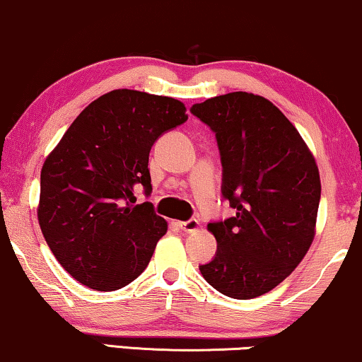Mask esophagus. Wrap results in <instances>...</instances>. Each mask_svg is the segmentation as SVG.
I'll return each instance as SVG.
<instances>
[{"mask_svg":"<svg viewBox=\"0 0 362 362\" xmlns=\"http://www.w3.org/2000/svg\"><path fill=\"white\" fill-rule=\"evenodd\" d=\"M177 226H180V229L185 230V232H196V230H199V227H201L199 222H197L196 219L177 222Z\"/></svg>","mask_w":362,"mask_h":362,"instance_id":"obj_1","label":"esophagus"}]
</instances>
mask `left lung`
Segmentation results:
<instances>
[{"instance_id": "left-lung-1", "label": "left lung", "mask_w": 362, "mask_h": 362, "mask_svg": "<svg viewBox=\"0 0 362 362\" xmlns=\"http://www.w3.org/2000/svg\"><path fill=\"white\" fill-rule=\"evenodd\" d=\"M191 112L216 133L222 196L235 209L207 224L217 252L199 270L222 295L257 298L298 267L315 239L318 165L298 130L264 97L230 92Z\"/></svg>"}]
</instances>
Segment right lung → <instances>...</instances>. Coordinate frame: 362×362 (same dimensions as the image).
I'll return each mask as SVG.
<instances>
[{"instance_id": "1", "label": "right lung", "mask_w": 362, "mask_h": 362, "mask_svg": "<svg viewBox=\"0 0 362 362\" xmlns=\"http://www.w3.org/2000/svg\"><path fill=\"white\" fill-rule=\"evenodd\" d=\"M187 120L171 97L118 88L83 108L41 170L37 221L49 249L72 279L113 291L150 264L168 222L151 202L148 158L158 136Z\"/></svg>"}]
</instances>
